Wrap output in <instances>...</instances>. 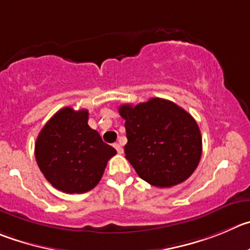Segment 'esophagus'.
Listing matches in <instances>:
<instances>
[{
	"mask_svg": "<svg viewBox=\"0 0 250 250\" xmlns=\"http://www.w3.org/2000/svg\"><path fill=\"white\" fill-rule=\"evenodd\" d=\"M113 146H114V148H116V150H117L120 154L123 153V148H122V146H121L120 143H114Z\"/></svg>",
	"mask_w": 250,
	"mask_h": 250,
	"instance_id": "esophagus-1",
	"label": "esophagus"
}]
</instances>
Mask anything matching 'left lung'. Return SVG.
I'll return each mask as SVG.
<instances>
[{
  "instance_id": "left-lung-1",
  "label": "left lung",
  "mask_w": 250,
  "mask_h": 250,
  "mask_svg": "<svg viewBox=\"0 0 250 250\" xmlns=\"http://www.w3.org/2000/svg\"><path fill=\"white\" fill-rule=\"evenodd\" d=\"M125 159L139 178L157 188H171L191 176L202 154L200 128L190 113L167 100L122 104Z\"/></svg>"
}]
</instances>
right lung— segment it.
Masks as SVG:
<instances>
[{
    "instance_id": "add662e5",
    "label": "right lung",
    "mask_w": 250,
    "mask_h": 250,
    "mask_svg": "<svg viewBox=\"0 0 250 250\" xmlns=\"http://www.w3.org/2000/svg\"><path fill=\"white\" fill-rule=\"evenodd\" d=\"M88 111L64 107L46 122L36 142V160L46 180L66 193H83L101 180L116 149L87 125Z\"/></svg>"
}]
</instances>
